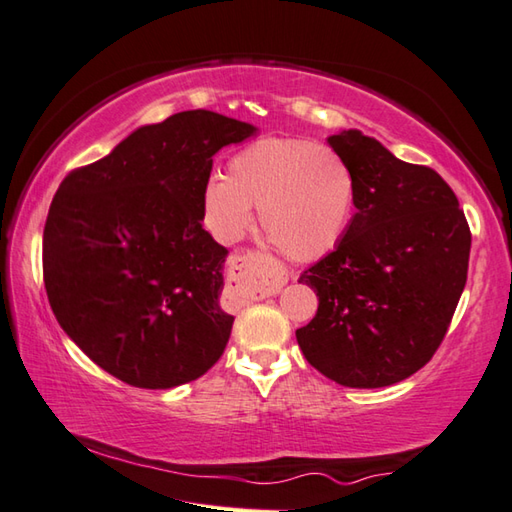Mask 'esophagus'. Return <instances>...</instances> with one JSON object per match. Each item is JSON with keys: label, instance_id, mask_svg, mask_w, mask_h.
Segmentation results:
<instances>
[{"label": "esophagus", "instance_id": "obj_1", "mask_svg": "<svg viewBox=\"0 0 512 512\" xmlns=\"http://www.w3.org/2000/svg\"><path fill=\"white\" fill-rule=\"evenodd\" d=\"M231 270L237 279L246 281L255 297L277 295L288 281V270L284 266L277 264L273 257L255 253V250L233 257Z\"/></svg>", "mask_w": 512, "mask_h": 512}]
</instances>
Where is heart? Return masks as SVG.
<instances>
[{"instance_id": "b5f03b06", "label": "heart", "mask_w": 512, "mask_h": 512, "mask_svg": "<svg viewBox=\"0 0 512 512\" xmlns=\"http://www.w3.org/2000/svg\"><path fill=\"white\" fill-rule=\"evenodd\" d=\"M356 180L345 158L306 138H259L228 158L226 178L202 189V217L220 242L253 228V209L270 242L299 262L328 255L352 222Z\"/></svg>"}]
</instances>
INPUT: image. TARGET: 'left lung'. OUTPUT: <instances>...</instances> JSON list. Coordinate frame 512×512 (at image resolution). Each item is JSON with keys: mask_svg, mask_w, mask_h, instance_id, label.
<instances>
[{"mask_svg": "<svg viewBox=\"0 0 512 512\" xmlns=\"http://www.w3.org/2000/svg\"><path fill=\"white\" fill-rule=\"evenodd\" d=\"M356 180V213L332 253L299 281L319 297L297 330L306 361L343 387L400 383L431 361L469 273L471 228L429 167L343 129L328 138Z\"/></svg>", "mask_w": 512, "mask_h": 512, "instance_id": "left-lung-1", "label": "left lung"}]
</instances>
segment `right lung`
<instances>
[{
  "instance_id": "1",
  "label": "right lung",
  "mask_w": 512,
  "mask_h": 512,
  "mask_svg": "<svg viewBox=\"0 0 512 512\" xmlns=\"http://www.w3.org/2000/svg\"><path fill=\"white\" fill-rule=\"evenodd\" d=\"M257 129L209 110L169 116L70 171L43 228V284L63 332L127 385L171 389L220 361L228 250L202 228L213 156Z\"/></svg>"
}]
</instances>
